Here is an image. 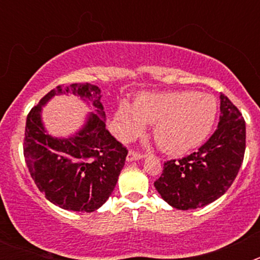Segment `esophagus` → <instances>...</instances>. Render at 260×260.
<instances>
[{"label":"esophagus","mask_w":260,"mask_h":260,"mask_svg":"<svg viewBox=\"0 0 260 260\" xmlns=\"http://www.w3.org/2000/svg\"><path fill=\"white\" fill-rule=\"evenodd\" d=\"M143 153L141 152H135V151H130V152L127 153V160L128 161H134V160H141L142 157H143Z\"/></svg>","instance_id":"esophagus-1"}]
</instances>
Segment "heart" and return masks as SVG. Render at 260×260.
Returning a JSON list of instances; mask_svg holds the SVG:
<instances>
[{
    "instance_id": "obj_1",
    "label": "heart",
    "mask_w": 260,
    "mask_h": 260,
    "mask_svg": "<svg viewBox=\"0 0 260 260\" xmlns=\"http://www.w3.org/2000/svg\"><path fill=\"white\" fill-rule=\"evenodd\" d=\"M217 104L211 95L192 91L143 93L132 107L122 102L117 110V123L122 137H134L144 125H155L153 138L168 153L192 150L207 138L215 122Z\"/></svg>"
}]
</instances>
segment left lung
I'll return each mask as SVG.
<instances>
[{
  "instance_id": "obj_1",
  "label": "left lung",
  "mask_w": 260,
  "mask_h": 260,
  "mask_svg": "<svg viewBox=\"0 0 260 260\" xmlns=\"http://www.w3.org/2000/svg\"><path fill=\"white\" fill-rule=\"evenodd\" d=\"M246 148V125L238 108L220 95L216 132L197 152L164 162L155 187L177 210L204 207L220 198L237 177Z\"/></svg>"
}]
</instances>
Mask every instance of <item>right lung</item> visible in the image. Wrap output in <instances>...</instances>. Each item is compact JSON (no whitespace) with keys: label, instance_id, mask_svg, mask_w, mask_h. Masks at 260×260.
<instances>
[{"label":"right lung","instance_id":"obj_1","mask_svg":"<svg viewBox=\"0 0 260 260\" xmlns=\"http://www.w3.org/2000/svg\"><path fill=\"white\" fill-rule=\"evenodd\" d=\"M70 92L96 110L70 138H53L41 122V107L54 94ZM100 88L91 83L57 86L27 116L23 153L32 180L58 207L93 212L107 202L125 165L127 150L105 127Z\"/></svg>","mask_w":260,"mask_h":260}]
</instances>
